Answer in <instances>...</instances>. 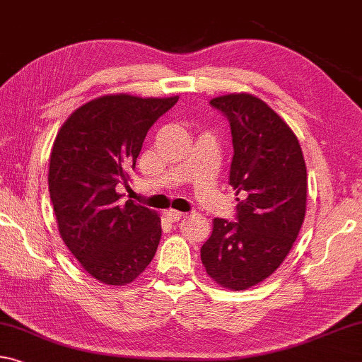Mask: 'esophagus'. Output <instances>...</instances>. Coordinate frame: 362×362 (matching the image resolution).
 <instances>
[{
  "mask_svg": "<svg viewBox=\"0 0 362 362\" xmlns=\"http://www.w3.org/2000/svg\"><path fill=\"white\" fill-rule=\"evenodd\" d=\"M168 217H169L170 221L177 222V221H180L182 217H183V212L182 211H177V209H169L168 211Z\"/></svg>",
  "mask_w": 362,
  "mask_h": 362,
  "instance_id": "obj_1",
  "label": "esophagus"
}]
</instances>
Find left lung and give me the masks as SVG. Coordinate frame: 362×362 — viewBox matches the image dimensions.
<instances>
[{
    "label": "left lung",
    "mask_w": 362,
    "mask_h": 362,
    "mask_svg": "<svg viewBox=\"0 0 362 362\" xmlns=\"http://www.w3.org/2000/svg\"><path fill=\"white\" fill-rule=\"evenodd\" d=\"M209 105L230 124V185L240 198L235 221L214 219L202 261L219 285L246 290L284 262L300 233L306 164L296 135L262 100L232 93Z\"/></svg>",
    "instance_id": "left-lung-1"
}]
</instances>
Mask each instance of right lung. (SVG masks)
<instances>
[{"instance_id": "obj_1", "label": "right lung", "mask_w": 362, "mask_h": 362, "mask_svg": "<svg viewBox=\"0 0 362 362\" xmlns=\"http://www.w3.org/2000/svg\"><path fill=\"white\" fill-rule=\"evenodd\" d=\"M179 101L107 95L71 114L49 158V197L69 251L107 285L134 282L156 255L160 219L135 202L120 203L148 130Z\"/></svg>"}]
</instances>
